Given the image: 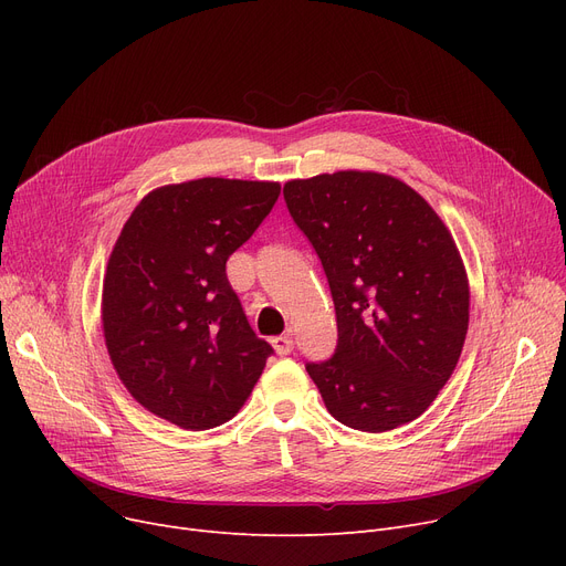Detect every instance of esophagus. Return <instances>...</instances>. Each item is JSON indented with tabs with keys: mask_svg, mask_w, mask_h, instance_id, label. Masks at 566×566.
<instances>
[{
	"mask_svg": "<svg viewBox=\"0 0 566 566\" xmlns=\"http://www.w3.org/2000/svg\"><path fill=\"white\" fill-rule=\"evenodd\" d=\"M273 348L277 350V355H289L293 350V339L289 335L273 337Z\"/></svg>",
	"mask_w": 566,
	"mask_h": 566,
	"instance_id": "obj_1",
	"label": "esophagus"
}]
</instances>
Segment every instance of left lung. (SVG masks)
<instances>
[{"label":"left lung","instance_id":"obj_1","mask_svg":"<svg viewBox=\"0 0 566 566\" xmlns=\"http://www.w3.org/2000/svg\"><path fill=\"white\" fill-rule=\"evenodd\" d=\"M337 312L328 363L307 365L325 408L382 433L418 420L461 358L470 286L450 229L399 178L344 169L284 184Z\"/></svg>","mask_w":566,"mask_h":566}]
</instances>
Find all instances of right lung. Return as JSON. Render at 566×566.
Here are the masks:
<instances>
[{
    "label": "right lung",
    "instance_id": "obj_1",
    "mask_svg": "<svg viewBox=\"0 0 566 566\" xmlns=\"http://www.w3.org/2000/svg\"><path fill=\"white\" fill-rule=\"evenodd\" d=\"M275 181L206 176L148 192L112 248L103 337L137 403L206 431L229 422L256 385L259 339L227 280V259L271 213Z\"/></svg>",
    "mask_w": 566,
    "mask_h": 566
}]
</instances>
